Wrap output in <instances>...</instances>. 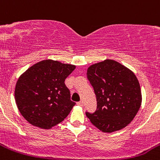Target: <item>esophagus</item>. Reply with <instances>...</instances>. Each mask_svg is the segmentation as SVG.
Instances as JSON below:
<instances>
[{"mask_svg": "<svg viewBox=\"0 0 160 160\" xmlns=\"http://www.w3.org/2000/svg\"><path fill=\"white\" fill-rule=\"evenodd\" d=\"M77 104H78L79 106H80V107H83V101H80V102H79L78 103H77Z\"/></svg>", "mask_w": 160, "mask_h": 160, "instance_id": "esophagus-1", "label": "esophagus"}]
</instances>
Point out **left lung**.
I'll return each instance as SVG.
<instances>
[{
	"label": "left lung",
	"instance_id": "left-lung-1",
	"mask_svg": "<svg viewBox=\"0 0 160 160\" xmlns=\"http://www.w3.org/2000/svg\"><path fill=\"white\" fill-rule=\"evenodd\" d=\"M88 79L96 95L97 110L86 113L95 127L113 132L127 126L142 102L141 86L132 70L111 59L88 67Z\"/></svg>",
	"mask_w": 160,
	"mask_h": 160
}]
</instances>
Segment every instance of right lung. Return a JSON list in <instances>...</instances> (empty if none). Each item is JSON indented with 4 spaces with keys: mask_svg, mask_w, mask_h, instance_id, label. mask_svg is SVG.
<instances>
[{
    "mask_svg": "<svg viewBox=\"0 0 160 160\" xmlns=\"http://www.w3.org/2000/svg\"><path fill=\"white\" fill-rule=\"evenodd\" d=\"M76 65L43 60L18 79L15 100L21 115L31 125L50 129L62 122L75 106L65 80Z\"/></svg>",
    "mask_w": 160,
    "mask_h": 160,
    "instance_id": "right-lung-1",
    "label": "right lung"
}]
</instances>
